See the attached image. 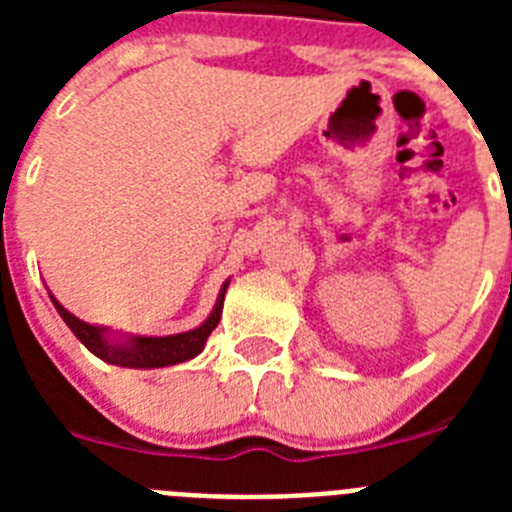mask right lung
Segmentation results:
<instances>
[{"mask_svg": "<svg viewBox=\"0 0 512 512\" xmlns=\"http://www.w3.org/2000/svg\"><path fill=\"white\" fill-rule=\"evenodd\" d=\"M228 282L223 284L220 295H217L215 307H212L210 318L200 325V328L187 330V333H176V336H164V338H125V341H110L107 338V328H97V325H89L84 320H79L76 315H71L56 297H51L53 305H56L58 315L66 320L74 336L79 338L84 346L92 351L94 356H99L107 364L115 366H128V369H158V366H171L182 364V361L194 359L205 348L207 338L215 330V325L220 323V315H223V300Z\"/></svg>", "mask_w": 512, "mask_h": 512, "instance_id": "1", "label": "right lung"}]
</instances>
